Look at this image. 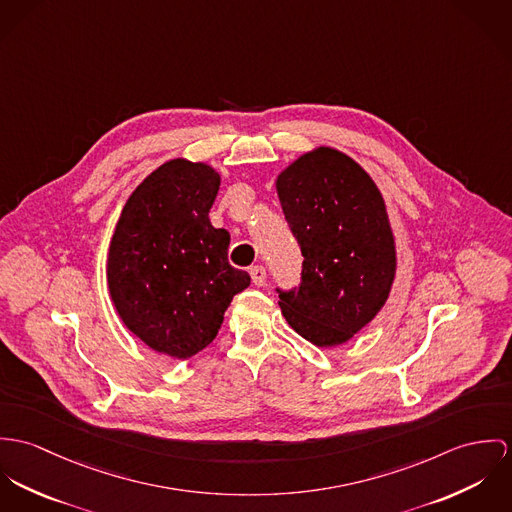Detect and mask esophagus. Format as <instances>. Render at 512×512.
Wrapping results in <instances>:
<instances>
[{
  "label": "esophagus",
  "mask_w": 512,
  "mask_h": 512,
  "mask_svg": "<svg viewBox=\"0 0 512 512\" xmlns=\"http://www.w3.org/2000/svg\"><path fill=\"white\" fill-rule=\"evenodd\" d=\"M249 275H251V281H253L255 286H263L265 281H267V271H265V267H261V265H255V267H251Z\"/></svg>",
  "instance_id": "1"
}]
</instances>
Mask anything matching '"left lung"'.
Segmentation results:
<instances>
[{"mask_svg": "<svg viewBox=\"0 0 512 512\" xmlns=\"http://www.w3.org/2000/svg\"><path fill=\"white\" fill-rule=\"evenodd\" d=\"M284 218L302 251L296 288H275L290 328L318 347L349 340L389 298L395 239L371 176L320 147L279 174Z\"/></svg>", "mask_w": 512, "mask_h": 512, "instance_id": "8db88e82", "label": "left lung"}]
</instances>
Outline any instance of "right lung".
Wrapping results in <instances>:
<instances>
[{
    "mask_svg": "<svg viewBox=\"0 0 512 512\" xmlns=\"http://www.w3.org/2000/svg\"><path fill=\"white\" fill-rule=\"evenodd\" d=\"M220 174L174 159L129 196L115 226L108 283L123 324L151 349L188 359L218 336L251 277L228 261L229 233L210 224Z\"/></svg>",
    "mask_w": 512,
    "mask_h": 512,
    "instance_id": "1",
    "label": "right lung"
}]
</instances>
